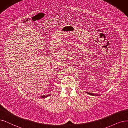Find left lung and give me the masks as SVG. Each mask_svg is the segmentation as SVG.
Instances as JSON below:
<instances>
[{
  "mask_svg": "<svg viewBox=\"0 0 128 128\" xmlns=\"http://www.w3.org/2000/svg\"><path fill=\"white\" fill-rule=\"evenodd\" d=\"M86 93L90 94V95H91V96H100V94H91V93H89V92H86Z\"/></svg>",
  "mask_w": 128,
  "mask_h": 128,
  "instance_id": "left-lung-1",
  "label": "left lung"
}]
</instances>
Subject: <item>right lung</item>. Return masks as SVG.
<instances>
[{"label": "right lung", "instance_id": "1", "mask_svg": "<svg viewBox=\"0 0 128 128\" xmlns=\"http://www.w3.org/2000/svg\"><path fill=\"white\" fill-rule=\"evenodd\" d=\"M49 96H50V94H48V95H47V96H42V98H46V97H48Z\"/></svg>", "mask_w": 128, "mask_h": 128}]
</instances>
